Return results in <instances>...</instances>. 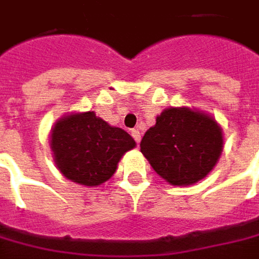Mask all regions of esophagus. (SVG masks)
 <instances>
[{"instance_id": "34e87169", "label": "esophagus", "mask_w": 259, "mask_h": 259, "mask_svg": "<svg viewBox=\"0 0 259 259\" xmlns=\"http://www.w3.org/2000/svg\"><path fill=\"white\" fill-rule=\"evenodd\" d=\"M131 136H133V139L136 140L137 143H140V139H141V134H140L139 130H133V131H131Z\"/></svg>"}]
</instances>
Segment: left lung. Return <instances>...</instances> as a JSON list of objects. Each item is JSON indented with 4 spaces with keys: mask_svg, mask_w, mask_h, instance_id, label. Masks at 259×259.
Returning a JSON list of instances; mask_svg holds the SVG:
<instances>
[{
    "mask_svg": "<svg viewBox=\"0 0 259 259\" xmlns=\"http://www.w3.org/2000/svg\"><path fill=\"white\" fill-rule=\"evenodd\" d=\"M223 144L221 126L212 116L189 107H169L146 131L140 150L165 181L192 186L212 171Z\"/></svg>",
    "mask_w": 259,
    "mask_h": 259,
    "instance_id": "8db88e82",
    "label": "left lung"
}]
</instances>
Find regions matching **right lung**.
I'll return each mask as SVG.
<instances>
[{"label": "right lung", "mask_w": 259, "mask_h": 259, "mask_svg": "<svg viewBox=\"0 0 259 259\" xmlns=\"http://www.w3.org/2000/svg\"><path fill=\"white\" fill-rule=\"evenodd\" d=\"M50 144L59 171L88 187L107 181L120 157L136 147L126 131L109 125L94 112L70 113L57 120Z\"/></svg>", "instance_id": "1"}]
</instances>
